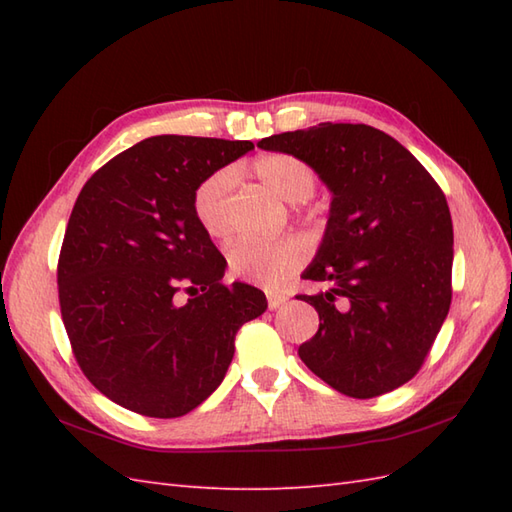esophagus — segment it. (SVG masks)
<instances>
[{
  "mask_svg": "<svg viewBox=\"0 0 512 512\" xmlns=\"http://www.w3.org/2000/svg\"><path fill=\"white\" fill-rule=\"evenodd\" d=\"M266 297H268V308H270V310L281 308V306H284V303L290 299V297L286 295V292H279V290H268Z\"/></svg>",
  "mask_w": 512,
  "mask_h": 512,
  "instance_id": "obj_1",
  "label": "esophagus"
}]
</instances>
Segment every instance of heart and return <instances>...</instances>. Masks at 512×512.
Returning <instances> with one entry per match:
<instances>
[{"label":"heart","instance_id":"heart-1","mask_svg":"<svg viewBox=\"0 0 512 512\" xmlns=\"http://www.w3.org/2000/svg\"><path fill=\"white\" fill-rule=\"evenodd\" d=\"M257 180L290 204L306 202L317 178L314 171L297 156L264 154L253 162ZM233 173L220 169L200 182L193 195V211L200 226L211 237L220 239L228 233V191H231ZM310 246L303 237H281L275 242L239 237L228 244L226 259L233 273L257 284H279L290 273L306 262Z\"/></svg>","mask_w":512,"mask_h":512}]
</instances>
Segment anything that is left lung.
Returning <instances> with one entry per match:
<instances>
[{"label":"left lung","mask_w":512,"mask_h":512,"mask_svg":"<svg viewBox=\"0 0 512 512\" xmlns=\"http://www.w3.org/2000/svg\"><path fill=\"white\" fill-rule=\"evenodd\" d=\"M301 158L332 193L328 224L299 295L319 312L301 361L332 389L374 398L416 376L451 306L447 198L409 149L369 125L321 123L262 138Z\"/></svg>","instance_id":"left-lung-1"}]
</instances>
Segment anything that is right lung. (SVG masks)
Instances as JSON below:
<instances>
[{"mask_svg":"<svg viewBox=\"0 0 512 512\" xmlns=\"http://www.w3.org/2000/svg\"><path fill=\"white\" fill-rule=\"evenodd\" d=\"M250 140L151 136L85 182L59 257V303L83 374L103 396L149 418H178L220 387L235 334L268 308L200 226L204 178ZM192 299L180 304L179 292Z\"/></svg>","mask_w":512,"mask_h":512,"instance_id":"1","label":"right lung"}]
</instances>
